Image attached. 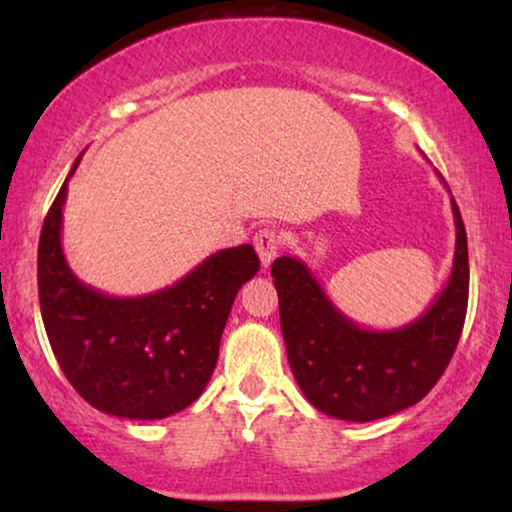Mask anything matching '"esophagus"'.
Listing matches in <instances>:
<instances>
[{"mask_svg": "<svg viewBox=\"0 0 512 512\" xmlns=\"http://www.w3.org/2000/svg\"><path fill=\"white\" fill-rule=\"evenodd\" d=\"M254 247L258 251V256H261L263 265L268 268V265L275 261L279 249H282V235H279V230L275 228H261L254 235Z\"/></svg>", "mask_w": 512, "mask_h": 512, "instance_id": "1", "label": "esophagus"}]
</instances>
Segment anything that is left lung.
Segmentation results:
<instances>
[{
	"label": "left lung",
	"mask_w": 512,
	"mask_h": 512,
	"mask_svg": "<svg viewBox=\"0 0 512 512\" xmlns=\"http://www.w3.org/2000/svg\"><path fill=\"white\" fill-rule=\"evenodd\" d=\"M457 247L445 289L422 317L391 331L347 319L300 258L272 263L289 366L314 408L345 422H373L422 401L445 373L468 307V242L452 198Z\"/></svg>",
	"instance_id": "left-lung-1"
}]
</instances>
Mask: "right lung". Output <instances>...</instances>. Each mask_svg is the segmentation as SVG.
Masks as SVG:
<instances>
[{
    "instance_id": "1",
    "label": "right lung",
    "mask_w": 512,
    "mask_h": 512,
    "mask_svg": "<svg viewBox=\"0 0 512 512\" xmlns=\"http://www.w3.org/2000/svg\"><path fill=\"white\" fill-rule=\"evenodd\" d=\"M81 156L69 172L72 177ZM39 237L41 319L62 373L107 415L163 419L205 391L237 291L261 268L251 244L221 249L167 289L114 298L79 282L62 254L67 181Z\"/></svg>"
}]
</instances>
